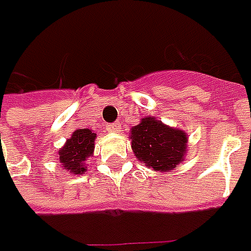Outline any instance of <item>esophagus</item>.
Wrapping results in <instances>:
<instances>
[{"label": "esophagus", "mask_w": 251, "mask_h": 251, "mask_svg": "<svg viewBox=\"0 0 251 251\" xmlns=\"http://www.w3.org/2000/svg\"><path fill=\"white\" fill-rule=\"evenodd\" d=\"M120 130H121L120 123H113V124H109V126L106 127V131H107V132H110V134L119 132Z\"/></svg>", "instance_id": "obj_1"}]
</instances>
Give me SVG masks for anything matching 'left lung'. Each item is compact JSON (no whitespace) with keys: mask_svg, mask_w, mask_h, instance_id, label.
I'll use <instances>...</instances> for the list:
<instances>
[{"mask_svg":"<svg viewBox=\"0 0 251 251\" xmlns=\"http://www.w3.org/2000/svg\"><path fill=\"white\" fill-rule=\"evenodd\" d=\"M130 140L135 158L155 172L176 169L187 155V132L169 127L152 116L141 119L140 124L131 128Z\"/></svg>","mask_w":251,"mask_h":251,"instance_id":"left-lung-1","label":"left lung"}]
</instances>
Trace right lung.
<instances>
[{
    "instance_id": "add662e5",
    "label": "right lung",
    "mask_w": 251,
    "mask_h": 251,
    "mask_svg": "<svg viewBox=\"0 0 251 251\" xmlns=\"http://www.w3.org/2000/svg\"><path fill=\"white\" fill-rule=\"evenodd\" d=\"M96 134L89 128H79L65 141L57 152L63 168L71 175H83L86 172V159L93 155Z\"/></svg>"
}]
</instances>
